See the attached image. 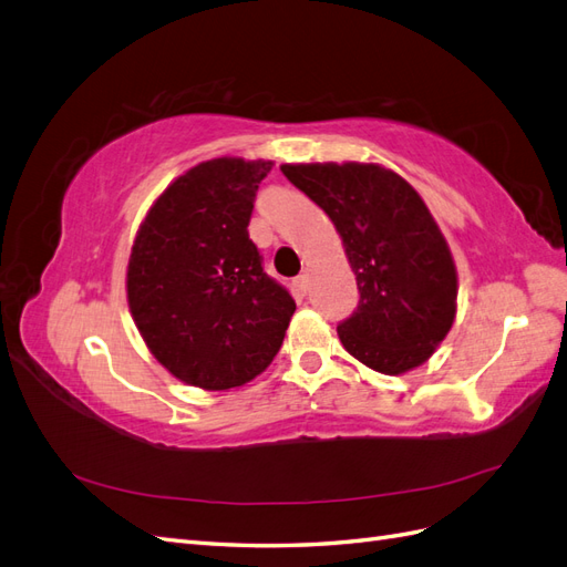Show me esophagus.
I'll return each instance as SVG.
<instances>
[{"label":"esophagus","instance_id":"obj_1","mask_svg":"<svg viewBox=\"0 0 567 567\" xmlns=\"http://www.w3.org/2000/svg\"><path fill=\"white\" fill-rule=\"evenodd\" d=\"M293 286L300 296H307V290H310V277H307V274H300V277H296Z\"/></svg>","mask_w":567,"mask_h":567}]
</instances>
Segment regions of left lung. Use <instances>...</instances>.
I'll list each match as a JSON object with an SVG mask.
<instances>
[{"label":"left lung","mask_w":567,"mask_h":567,"mask_svg":"<svg viewBox=\"0 0 567 567\" xmlns=\"http://www.w3.org/2000/svg\"><path fill=\"white\" fill-rule=\"evenodd\" d=\"M281 173L331 217L357 277V312L338 338L369 369L421 367L456 317V265L419 192L375 163H286Z\"/></svg>","instance_id":"left-lung-1"}]
</instances>
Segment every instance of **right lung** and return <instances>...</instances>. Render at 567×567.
I'll use <instances>...</instances> for the list:
<instances>
[{
    "label": "right lung",
    "instance_id": "add662e5",
    "mask_svg": "<svg viewBox=\"0 0 567 567\" xmlns=\"http://www.w3.org/2000/svg\"><path fill=\"white\" fill-rule=\"evenodd\" d=\"M271 161L213 158L151 205L127 262V305L158 362L203 390L241 388L281 350L296 302L248 238Z\"/></svg>",
    "mask_w": 567,
    "mask_h": 567
}]
</instances>
